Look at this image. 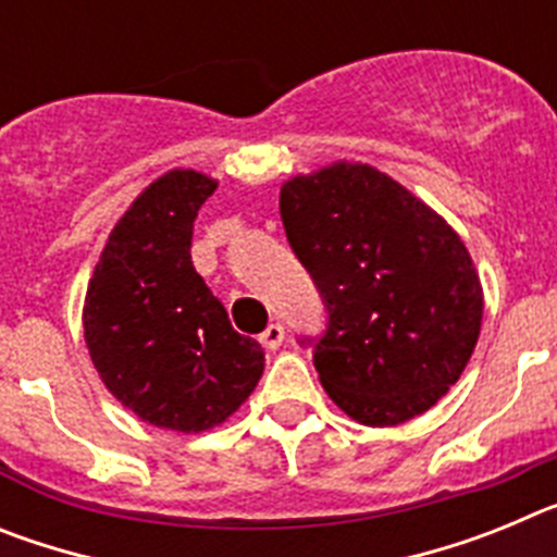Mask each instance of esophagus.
<instances>
[{
    "mask_svg": "<svg viewBox=\"0 0 557 557\" xmlns=\"http://www.w3.org/2000/svg\"><path fill=\"white\" fill-rule=\"evenodd\" d=\"M259 343H262L264 348H270V351H275V348L282 346V343H284V326H282V323H270V326L264 329L262 334H259Z\"/></svg>",
    "mask_w": 557,
    "mask_h": 557,
    "instance_id": "esophagus-1",
    "label": "esophagus"
}]
</instances>
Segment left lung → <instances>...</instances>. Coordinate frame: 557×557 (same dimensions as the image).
<instances>
[{
	"instance_id": "left-lung-1",
	"label": "left lung",
	"mask_w": 557,
	"mask_h": 557,
	"mask_svg": "<svg viewBox=\"0 0 557 557\" xmlns=\"http://www.w3.org/2000/svg\"><path fill=\"white\" fill-rule=\"evenodd\" d=\"M284 231L321 289L323 391L366 426H396L446 396L474 354L482 284L435 209L371 164L334 161L282 186Z\"/></svg>"
}]
</instances>
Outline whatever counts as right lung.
Masks as SVG:
<instances>
[{"mask_svg": "<svg viewBox=\"0 0 557 557\" xmlns=\"http://www.w3.org/2000/svg\"><path fill=\"white\" fill-rule=\"evenodd\" d=\"M218 181L170 170L108 234L83 301L88 357L122 407L161 430L228 421L264 371L256 339L234 332L191 264V225Z\"/></svg>", "mask_w": 557, "mask_h": 557, "instance_id": "obj_1", "label": "right lung"}]
</instances>
